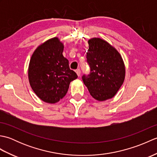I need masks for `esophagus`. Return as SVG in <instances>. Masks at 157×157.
I'll return each instance as SVG.
<instances>
[{"label": "esophagus", "instance_id": "obj_1", "mask_svg": "<svg viewBox=\"0 0 157 157\" xmlns=\"http://www.w3.org/2000/svg\"><path fill=\"white\" fill-rule=\"evenodd\" d=\"M75 72H76V73H77V75H78V76L80 75V74H81V71H80V69H77L76 71H75Z\"/></svg>", "mask_w": 157, "mask_h": 157}]
</instances>
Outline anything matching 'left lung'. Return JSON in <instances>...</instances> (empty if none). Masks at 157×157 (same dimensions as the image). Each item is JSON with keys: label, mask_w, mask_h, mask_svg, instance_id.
I'll return each instance as SVG.
<instances>
[{"label": "left lung", "mask_w": 157, "mask_h": 157, "mask_svg": "<svg viewBox=\"0 0 157 157\" xmlns=\"http://www.w3.org/2000/svg\"><path fill=\"white\" fill-rule=\"evenodd\" d=\"M87 63L89 74H84L82 80L90 94L99 101L113 98L123 84L125 66L121 56L107 42L101 38L88 41Z\"/></svg>", "instance_id": "obj_1"}]
</instances>
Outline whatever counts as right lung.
<instances>
[{
  "instance_id": "add662e5",
  "label": "right lung",
  "mask_w": 157,
  "mask_h": 157,
  "mask_svg": "<svg viewBox=\"0 0 157 157\" xmlns=\"http://www.w3.org/2000/svg\"><path fill=\"white\" fill-rule=\"evenodd\" d=\"M63 43L53 38L36 48L31 57L28 78L35 94L43 101L55 103L68 91L70 82L77 78L63 55Z\"/></svg>"
}]
</instances>
